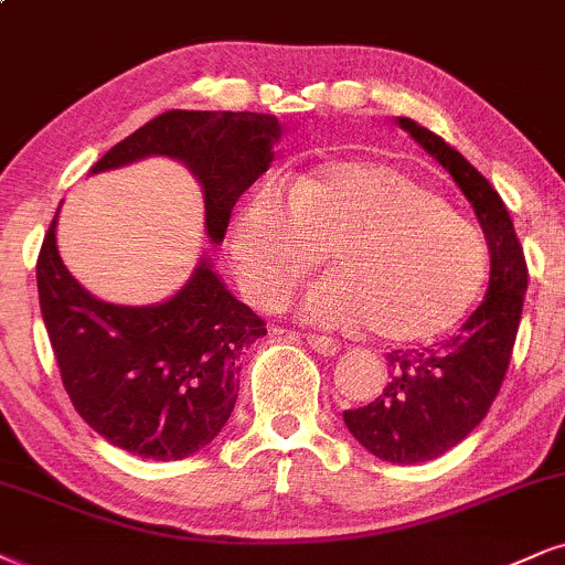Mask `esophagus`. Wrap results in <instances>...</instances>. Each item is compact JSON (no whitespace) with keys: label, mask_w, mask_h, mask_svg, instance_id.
<instances>
[{"label":"esophagus","mask_w":565,"mask_h":565,"mask_svg":"<svg viewBox=\"0 0 565 565\" xmlns=\"http://www.w3.org/2000/svg\"><path fill=\"white\" fill-rule=\"evenodd\" d=\"M306 340H309L311 351L322 353V356H338V353H340L338 340H332V338H327V335H309Z\"/></svg>","instance_id":"1"}]
</instances>
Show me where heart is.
I'll use <instances>...</instances> for the list:
<instances>
[{
    "instance_id": "obj_1",
    "label": "heart",
    "mask_w": 565,
    "mask_h": 565,
    "mask_svg": "<svg viewBox=\"0 0 565 565\" xmlns=\"http://www.w3.org/2000/svg\"><path fill=\"white\" fill-rule=\"evenodd\" d=\"M322 254L330 275L306 294L319 324H366L385 343H427L452 330L487 277V246L445 201L401 167L332 159L288 188L246 199L230 256L248 296L280 301Z\"/></svg>"
}]
</instances>
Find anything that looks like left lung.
I'll return each instance as SVG.
<instances>
[{"label": "left lung", "instance_id": "obj_1", "mask_svg": "<svg viewBox=\"0 0 565 565\" xmlns=\"http://www.w3.org/2000/svg\"><path fill=\"white\" fill-rule=\"evenodd\" d=\"M398 125L450 172L490 248L487 296L461 330L422 351L387 353L390 382L382 395L343 411L348 431L372 456L411 466L456 448L487 416L511 364L529 271L511 214L490 180L419 122L398 117Z\"/></svg>", "mask_w": 565, "mask_h": 565}]
</instances>
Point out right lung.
<instances>
[{
    "label": "right lung",
    "mask_w": 565,
    "mask_h": 565,
    "mask_svg": "<svg viewBox=\"0 0 565 565\" xmlns=\"http://www.w3.org/2000/svg\"><path fill=\"white\" fill-rule=\"evenodd\" d=\"M282 125L271 115L170 109L90 167L96 172L170 157L204 193V230L222 243L235 201L269 170ZM57 217L41 243L39 303L62 385L83 422L107 443L154 461H178L214 440L238 401L241 359L267 335L264 319L227 290L201 256L167 301L109 303L70 275Z\"/></svg>",
    "instance_id": "obj_1"
}]
</instances>
